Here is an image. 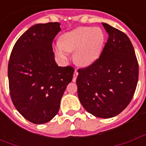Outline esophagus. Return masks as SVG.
I'll list each match as a JSON object with an SVG mask.
<instances>
[{"instance_id": "34e87169", "label": "esophagus", "mask_w": 146, "mask_h": 146, "mask_svg": "<svg viewBox=\"0 0 146 146\" xmlns=\"http://www.w3.org/2000/svg\"><path fill=\"white\" fill-rule=\"evenodd\" d=\"M77 76H78V72H77L76 70H75V71H74V73H73V82H75V81H76Z\"/></svg>"}]
</instances>
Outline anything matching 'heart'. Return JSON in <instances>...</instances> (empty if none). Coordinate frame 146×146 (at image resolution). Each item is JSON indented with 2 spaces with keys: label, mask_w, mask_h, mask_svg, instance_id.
I'll list each match as a JSON object with an SVG mask.
<instances>
[{
  "label": "heart",
  "mask_w": 146,
  "mask_h": 146,
  "mask_svg": "<svg viewBox=\"0 0 146 146\" xmlns=\"http://www.w3.org/2000/svg\"><path fill=\"white\" fill-rule=\"evenodd\" d=\"M105 36L100 28L82 27L62 34L60 42L54 46L58 57L66 60L69 52H74V61L83 66H88L100 57L104 45Z\"/></svg>",
  "instance_id": "heart-1"
}]
</instances>
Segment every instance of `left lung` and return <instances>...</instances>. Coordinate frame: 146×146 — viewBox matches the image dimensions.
Here are the masks:
<instances>
[{
  "instance_id": "1",
  "label": "left lung",
  "mask_w": 146,
  "mask_h": 146,
  "mask_svg": "<svg viewBox=\"0 0 146 146\" xmlns=\"http://www.w3.org/2000/svg\"><path fill=\"white\" fill-rule=\"evenodd\" d=\"M102 24L109 38L98 60L78 70L77 94L89 113L111 118L131 101L138 84V64L128 36L109 24Z\"/></svg>"
}]
</instances>
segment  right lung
<instances>
[{
  "mask_svg": "<svg viewBox=\"0 0 146 146\" xmlns=\"http://www.w3.org/2000/svg\"><path fill=\"white\" fill-rule=\"evenodd\" d=\"M60 23L36 24L18 39L8 62L11 101L25 119L41 124L59 110L61 98L72 81L74 69L58 66L52 41Z\"/></svg>",
  "mask_w": 146,
  "mask_h": 146,
  "instance_id": "obj_1",
  "label": "right lung"
}]
</instances>
